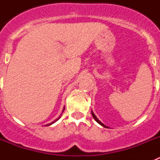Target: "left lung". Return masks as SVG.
I'll return each instance as SVG.
<instances>
[{
	"mask_svg": "<svg viewBox=\"0 0 160 160\" xmlns=\"http://www.w3.org/2000/svg\"><path fill=\"white\" fill-rule=\"evenodd\" d=\"M91 114H92V116H93V117H94V120H95V121H96V122H98V123H99V124H100V125H101V126H102L103 128H108V127H107V126H106V125H104V124H103V123H102V122H100L99 120H98V118H97V117H96V116H95V114H94V112H93V111H91Z\"/></svg>",
	"mask_w": 160,
	"mask_h": 160,
	"instance_id": "1",
	"label": "left lung"
}]
</instances>
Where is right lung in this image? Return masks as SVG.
<instances>
[{
    "label": "right lung",
    "mask_w": 160,
    "mask_h": 160,
    "mask_svg": "<svg viewBox=\"0 0 160 160\" xmlns=\"http://www.w3.org/2000/svg\"><path fill=\"white\" fill-rule=\"evenodd\" d=\"M64 110H65V107H64V108H63V111H62V112H63V111H64ZM62 114H61V115H60V116H59V117H58V118H57V119H56V120H54V121H53V122H50V123H49V124H46V126H50V125H52V124H53V123H54V122H57L58 120V119H59V118H61V116H62Z\"/></svg>",
    "instance_id": "right-lung-1"
}]
</instances>
